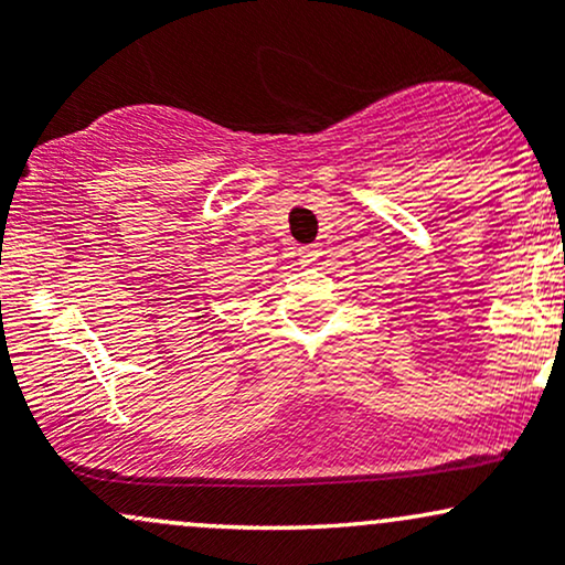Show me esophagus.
Masks as SVG:
<instances>
[{
  "label": "esophagus",
  "mask_w": 565,
  "mask_h": 565,
  "mask_svg": "<svg viewBox=\"0 0 565 565\" xmlns=\"http://www.w3.org/2000/svg\"><path fill=\"white\" fill-rule=\"evenodd\" d=\"M319 246L316 244H310V246H300V260L305 263V265H313L316 260H319Z\"/></svg>",
  "instance_id": "34e87169"
}]
</instances>
